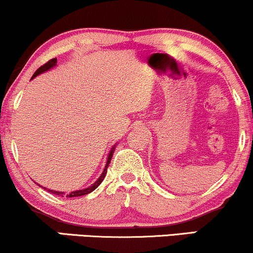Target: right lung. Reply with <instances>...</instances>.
<instances>
[{"instance_id": "add662e5", "label": "right lung", "mask_w": 253, "mask_h": 253, "mask_svg": "<svg viewBox=\"0 0 253 253\" xmlns=\"http://www.w3.org/2000/svg\"><path fill=\"white\" fill-rule=\"evenodd\" d=\"M56 63H57V58H53V59L48 60L47 63H45V64H43V65L40 66V68L38 69V70H37L36 72H34L33 77H32V78L37 77L38 75L42 74V72H45V71L50 70L51 68H53L54 65H57ZM113 152H114V147H113V149L110 150V152H109V155H108V159H107V164H106V167H104V170H103L102 175L100 176V178H98L97 181L95 182L94 184L91 185V187L86 188V189H82V190L71 191V193H68V194H66V197H76V196H83V195H86V194L91 193V191H94L95 189H96V188L98 187V185H100L101 183H102L103 178H104V177H106V175H107V169H108V165H109V163H110V161H112ZM45 189H46V188H45ZM46 190H47V191H50V193L54 194V195H58V196H62V195H64V193H62V191H56V190H50V189H46Z\"/></svg>"}]
</instances>
